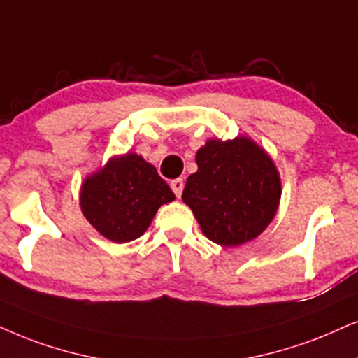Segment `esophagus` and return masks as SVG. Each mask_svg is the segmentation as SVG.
I'll return each instance as SVG.
<instances>
[{
    "label": "esophagus",
    "instance_id": "34e87169",
    "mask_svg": "<svg viewBox=\"0 0 358 358\" xmlns=\"http://www.w3.org/2000/svg\"><path fill=\"white\" fill-rule=\"evenodd\" d=\"M170 187H171V189H173V193H175V196H176V198L182 196V192H183V187H185V183H183V180H182V178L171 180Z\"/></svg>",
    "mask_w": 358,
    "mask_h": 358
}]
</instances>
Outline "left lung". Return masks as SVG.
I'll return each mask as SVG.
<instances>
[{"mask_svg": "<svg viewBox=\"0 0 358 358\" xmlns=\"http://www.w3.org/2000/svg\"><path fill=\"white\" fill-rule=\"evenodd\" d=\"M198 170L187 178L182 200L192 208L203 234L236 248L250 243L274 220L280 175L274 160L248 135L210 138L196 152Z\"/></svg>", "mask_w": 358, "mask_h": 358, "instance_id": "8db88e82", "label": "left lung"}]
</instances>
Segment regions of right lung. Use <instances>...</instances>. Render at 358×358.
<instances>
[{"mask_svg": "<svg viewBox=\"0 0 358 358\" xmlns=\"http://www.w3.org/2000/svg\"><path fill=\"white\" fill-rule=\"evenodd\" d=\"M173 200L155 166L135 152L108 158L102 169L85 176L79 194L85 220L114 243L142 236L158 208Z\"/></svg>", "mask_w": 358, "mask_h": 358, "instance_id": "obj_1", "label": "right lung"}]
</instances>
